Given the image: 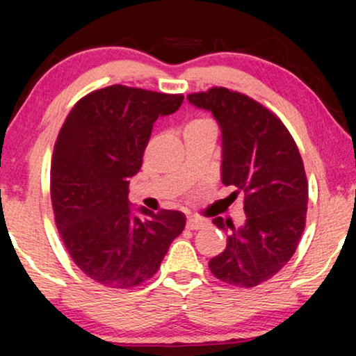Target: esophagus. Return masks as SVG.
<instances>
[{
    "mask_svg": "<svg viewBox=\"0 0 356 356\" xmlns=\"http://www.w3.org/2000/svg\"><path fill=\"white\" fill-rule=\"evenodd\" d=\"M207 225V220H204V218H197V217H189L188 222H186V227L189 230H201Z\"/></svg>",
    "mask_w": 356,
    "mask_h": 356,
    "instance_id": "esophagus-1",
    "label": "esophagus"
}]
</instances>
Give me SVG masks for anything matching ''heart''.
I'll use <instances>...</instances> for the list:
<instances>
[{"label":"heart","instance_id":"1","mask_svg":"<svg viewBox=\"0 0 356 356\" xmlns=\"http://www.w3.org/2000/svg\"><path fill=\"white\" fill-rule=\"evenodd\" d=\"M212 121L211 120H206V118H201V120H193L191 123H189L188 126H194V124H211Z\"/></svg>","mask_w":356,"mask_h":356}]
</instances>
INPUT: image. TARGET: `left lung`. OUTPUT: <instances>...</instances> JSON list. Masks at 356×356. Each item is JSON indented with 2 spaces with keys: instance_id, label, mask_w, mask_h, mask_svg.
<instances>
[{
  "instance_id": "1",
  "label": "left lung",
  "mask_w": 356,
  "mask_h": 356,
  "mask_svg": "<svg viewBox=\"0 0 356 356\" xmlns=\"http://www.w3.org/2000/svg\"><path fill=\"white\" fill-rule=\"evenodd\" d=\"M222 131V183L245 194L246 220L213 218L228 233L227 248L209 261L211 272L230 285L251 289L274 277L295 254L303 235L308 181L300 150L277 116L256 100L213 87L189 94Z\"/></svg>"
}]
</instances>
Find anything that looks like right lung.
<instances>
[{
    "label": "right lung",
    "instance_id": "add662e5",
    "mask_svg": "<svg viewBox=\"0 0 356 356\" xmlns=\"http://www.w3.org/2000/svg\"><path fill=\"white\" fill-rule=\"evenodd\" d=\"M183 100L116 84L81 99L61 126L50 172L55 222L74 264L100 285L150 279L183 232L184 213L133 209L128 199L154 123Z\"/></svg>",
    "mask_w": 356,
    "mask_h": 356
}]
</instances>
